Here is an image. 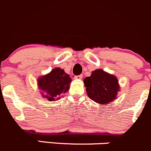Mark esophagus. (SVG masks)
I'll use <instances>...</instances> for the list:
<instances>
[{
	"label": "esophagus",
	"instance_id": "esophagus-1",
	"mask_svg": "<svg viewBox=\"0 0 151 151\" xmlns=\"http://www.w3.org/2000/svg\"><path fill=\"white\" fill-rule=\"evenodd\" d=\"M82 78H83V76L82 75H78V76H75V77H74V79H75V80H81Z\"/></svg>",
	"mask_w": 151,
	"mask_h": 151
}]
</instances>
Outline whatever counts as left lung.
Here are the masks:
<instances>
[{"mask_svg": "<svg viewBox=\"0 0 151 151\" xmlns=\"http://www.w3.org/2000/svg\"><path fill=\"white\" fill-rule=\"evenodd\" d=\"M88 96L99 105L108 104L117 97L120 91L116 76L98 68L92 71L90 77L84 79Z\"/></svg>", "mask_w": 151, "mask_h": 151, "instance_id": "obj_1", "label": "left lung"}]
</instances>
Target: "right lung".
<instances>
[{"label": "right lung", "instance_id": "obj_1", "mask_svg": "<svg viewBox=\"0 0 151 151\" xmlns=\"http://www.w3.org/2000/svg\"><path fill=\"white\" fill-rule=\"evenodd\" d=\"M71 78L60 68H55L37 79V87L42 97L49 101L60 99L70 88Z\"/></svg>", "mask_w": 151, "mask_h": 151}]
</instances>
